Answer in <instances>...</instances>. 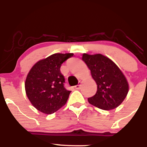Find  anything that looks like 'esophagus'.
I'll return each mask as SVG.
<instances>
[{
  "instance_id": "esophagus-1",
  "label": "esophagus",
  "mask_w": 147,
  "mask_h": 147,
  "mask_svg": "<svg viewBox=\"0 0 147 147\" xmlns=\"http://www.w3.org/2000/svg\"><path fill=\"white\" fill-rule=\"evenodd\" d=\"M81 88V82H79V84L76 85L75 86V88L76 89H79Z\"/></svg>"
}]
</instances>
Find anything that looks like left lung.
I'll return each mask as SVG.
<instances>
[{"label": "left lung", "mask_w": 147, "mask_h": 147, "mask_svg": "<svg viewBox=\"0 0 147 147\" xmlns=\"http://www.w3.org/2000/svg\"><path fill=\"white\" fill-rule=\"evenodd\" d=\"M82 60L90 70L97 85V92L88 99V102L106 111L120 105L129 92V84L120 69L113 61L101 54H83Z\"/></svg>", "instance_id": "left-lung-1"}]
</instances>
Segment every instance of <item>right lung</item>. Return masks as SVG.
<instances>
[{
  "instance_id": "right-lung-1",
  "label": "right lung",
  "mask_w": 147,
  "mask_h": 147,
  "mask_svg": "<svg viewBox=\"0 0 147 147\" xmlns=\"http://www.w3.org/2000/svg\"><path fill=\"white\" fill-rule=\"evenodd\" d=\"M72 56V53L54 54L37 62L30 70L25 80V92L38 111L52 114L67 102L71 91L64 87L65 78L60 68Z\"/></svg>"
}]
</instances>
